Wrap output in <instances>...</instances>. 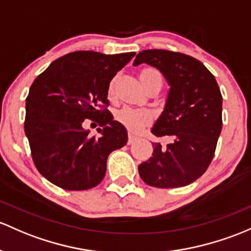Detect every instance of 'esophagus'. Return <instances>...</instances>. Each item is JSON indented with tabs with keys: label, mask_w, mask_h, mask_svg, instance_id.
<instances>
[{
	"label": "esophagus",
	"mask_w": 251,
	"mask_h": 251,
	"mask_svg": "<svg viewBox=\"0 0 251 251\" xmlns=\"http://www.w3.org/2000/svg\"><path fill=\"white\" fill-rule=\"evenodd\" d=\"M136 139H137L136 136H133L132 133H128V141H127L128 144H132L133 142H136Z\"/></svg>",
	"instance_id": "obj_1"
}]
</instances>
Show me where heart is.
Listing matches in <instances>:
<instances>
[{"instance_id":"1","label":"heart","mask_w":251,"mask_h":251,"mask_svg":"<svg viewBox=\"0 0 251 251\" xmlns=\"http://www.w3.org/2000/svg\"><path fill=\"white\" fill-rule=\"evenodd\" d=\"M139 79H141L144 88H146L148 84L152 83V81H160V83H162V75L154 67L143 68L139 72ZM112 94L113 84H110L109 95ZM115 117H117V120L119 123L126 126L133 133L139 132L144 126L148 125L152 120V114L149 109H146V108H133L130 107V105H125L121 109H119Z\"/></svg>"}]
</instances>
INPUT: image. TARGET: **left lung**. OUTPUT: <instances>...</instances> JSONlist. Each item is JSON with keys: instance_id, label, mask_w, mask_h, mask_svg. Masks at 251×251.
Returning <instances> with one entry per match:
<instances>
[{"instance_id": "8db88e82", "label": "left lung", "mask_w": 251, "mask_h": 251, "mask_svg": "<svg viewBox=\"0 0 251 251\" xmlns=\"http://www.w3.org/2000/svg\"><path fill=\"white\" fill-rule=\"evenodd\" d=\"M148 63L170 84L167 101L151 133L173 143H154L152 156L138 166L142 180L161 189L191 184L207 171L223 127V96L214 75L195 57L163 49L139 52L133 65Z\"/></svg>"}]
</instances>
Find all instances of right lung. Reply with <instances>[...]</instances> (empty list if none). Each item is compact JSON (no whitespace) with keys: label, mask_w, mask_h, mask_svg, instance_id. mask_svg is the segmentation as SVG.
I'll use <instances>...</instances> for the list:
<instances>
[{"label":"right lung","mask_w":251,"mask_h":251,"mask_svg":"<svg viewBox=\"0 0 251 251\" xmlns=\"http://www.w3.org/2000/svg\"><path fill=\"white\" fill-rule=\"evenodd\" d=\"M134 55L70 52L35 79L24 128L36 168L50 183L72 191L99 185L108 155L127 143L126 128L107 109V96L110 80ZM86 118L101 125L100 137L82 127Z\"/></svg>","instance_id":"1"}]
</instances>
